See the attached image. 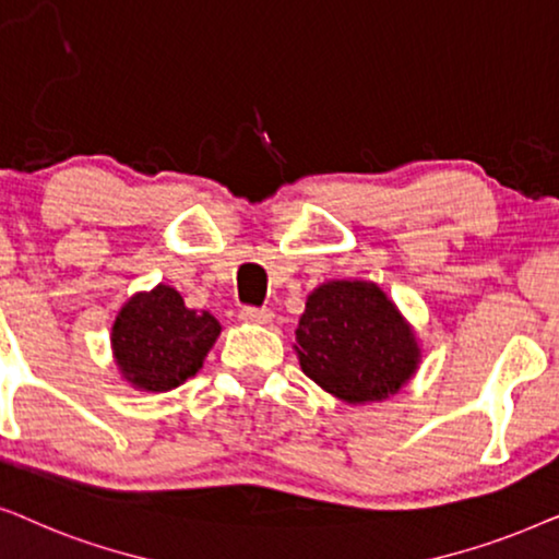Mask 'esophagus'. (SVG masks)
<instances>
[{
    "mask_svg": "<svg viewBox=\"0 0 559 559\" xmlns=\"http://www.w3.org/2000/svg\"><path fill=\"white\" fill-rule=\"evenodd\" d=\"M240 319L250 324H267L273 319L271 309H258V307H245L240 309Z\"/></svg>",
    "mask_w": 559,
    "mask_h": 559,
    "instance_id": "1",
    "label": "esophagus"
}]
</instances>
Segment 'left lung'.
Here are the masks:
<instances>
[{
    "mask_svg": "<svg viewBox=\"0 0 559 559\" xmlns=\"http://www.w3.org/2000/svg\"><path fill=\"white\" fill-rule=\"evenodd\" d=\"M294 349L304 373L345 404L393 396L421 360L412 326L370 281H330L314 288Z\"/></svg>",
    "mask_w": 559,
    "mask_h": 559,
    "instance_id": "obj_1",
    "label": "left lung"
}]
</instances>
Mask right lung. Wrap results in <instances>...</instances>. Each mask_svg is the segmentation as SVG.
Returning <instances> with one entry per match:
<instances>
[{
	"label": "right lung",
	"mask_w": 559,
	"mask_h": 559,
	"mask_svg": "<svg viewBox=\"0 0 559 559\" xmlns=\"http://www.w3.org/2000/svg\"><path fill=\"white\" fill-rule=\"evenodd\" d=\"M222 326L210 311L189 309L176 288L135 294L111 324V353L122 378L140 391L178 389L199 373Z\"/></svg>",
	"instance_id": "right-lung-1"
}]
</instances>
